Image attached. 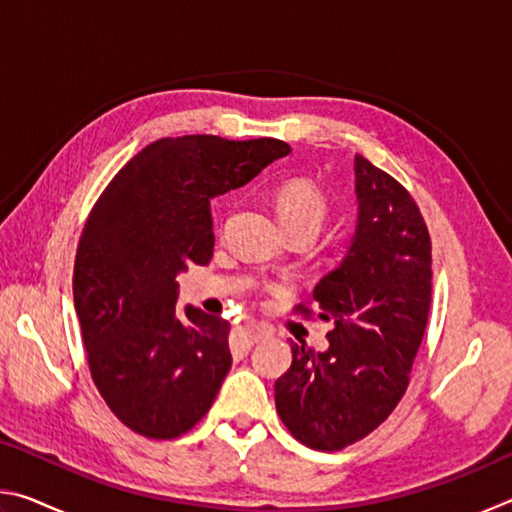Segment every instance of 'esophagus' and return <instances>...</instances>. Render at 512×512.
<instances>
[{
    "mask_svg": "<svg viewBox=\"0 0 512 512\" xmlns=\"http://www.w3.org/2000/svg\"><path fill=\"white\" fill-rule=\"evenodd\" d=\"M271 334V329H266L262 325H244L232 332V345H235V348H248V345H253L257 341L271 339Z\"/></svg>",
    "mask_w": 512,
    "mask_h": 512,
    "instance_id": "esophagus-1",
    "label": "esophagus"
}]
</instances>
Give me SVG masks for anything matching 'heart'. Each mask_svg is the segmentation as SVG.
Returning <instances> with one entry per match:
<instances>
[{
    "label": "heart",
    "mask_w": 512,
    "mask_h": 512,
    "mask_svg": "<svg viewBox=\"0 0 512 512\" xmlns=\"http://www.w3.org/2000/svg\"><path fill=\"white\" fill-rule=\"evenodd\" d=\"M275 212L287 232L311 230L316 232L323 228L329 214L327 194L309 178H287L273 189Z\"/></svg>",
    "instance_id": "heart-1"
}]
</instances>
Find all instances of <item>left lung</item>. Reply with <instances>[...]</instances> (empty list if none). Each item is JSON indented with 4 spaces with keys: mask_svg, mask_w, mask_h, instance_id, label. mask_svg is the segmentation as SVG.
Masks as SVG:
<instances>
[{
    "mask_svg": "<svg viewBox=\"0 0 512 512\" xmlns=\"http://www.w3.org/2000/svg\"><path fill=\"white\" fill-rule=\"evenodd\" d=\"M359 219L343 262L314 289L329 348L291 343L275 409L302 445L339 452L366 438L409 386L431 305V239L413 196L363 155L354 158ZM296 314L314 316L298 305Z\"/></svg>",
    "mask_w": 512,
    "mask_h": 512,
    "instance_id": "left-lung-1",
    "label": "left lung"
}]
</instances>
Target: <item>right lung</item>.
Wrapping results in <instances>:
<instances>
[{"label": "right lung", "mask_w": 512, "mask_h": 512, "mask_svg": "<svg viewBox=\"0 0 512 512\" xmlns=\"http://www.w3.org/2000/svg\"><path fill=\"white\" fill-rule=\"evenodd\" d=\"M291 146L273 137H162L119 169L85 221L74 307L97 391L128 429L171 440L210 411L232 366L230 323L176 309V275L212 259L210 198Z\"/></svg>", "instance_id": "right-lung-1"}]
</instances>
